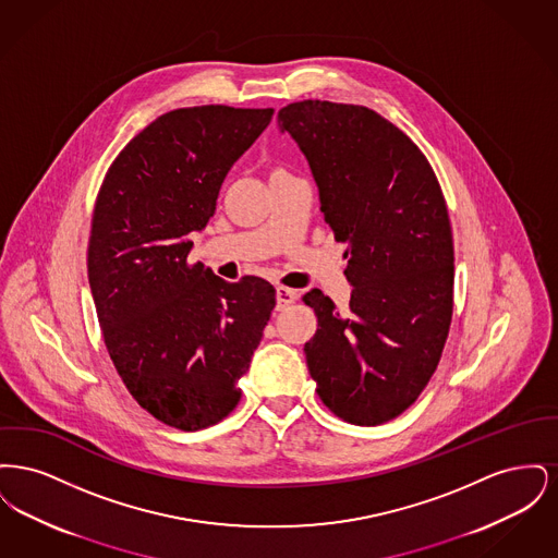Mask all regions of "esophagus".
<instances>
[{
    "mask_svg": "<svg viewBox=\"0 0 558 558\" xmlns=\"http://www.w3.org/2000/svg\"><path fill=\"white\" fill-rule=\"evenodd\" d=\"M294 299H296V292L292 291V289H287V287H278L276 289V301H278V310L280 312L292 305Z\"/></svg>",
    "mask_w": 558,
    "mask_h": 558,
    "instance_id": "obj_1",
    "label": "esophagus"
}]
</instances>
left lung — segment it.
<instances>
[{
	"label": "left lung",
	"mask_w": 558,
	"mask_h": 558,
	"mask_svg": "<svg viewBox=\"0 0 558 558\" xmlns=\"http://www.w3.org/2000/svg\"><path fill=\"white\" fill-rule=\"evenodd\" d=\"M312 167L319 209L347 242L349 307L303 294L318 330L305 343L324 405L351 425L399 416L439 364L453 307V240L441 186L421 148L357 105L292 102L278 112Z\"/></svg>",
	"instance_id": "1"
}]
</instances>
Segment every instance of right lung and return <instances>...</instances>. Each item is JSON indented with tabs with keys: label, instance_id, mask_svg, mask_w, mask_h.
<instances>
[{
	"label": "right lung",
	"instance_id": "add662e5",
	"mask_svg": "<svg viewBox=\"0 0 558 558\" xmlns=\"http://www.w3.org/2000/svg\"><path fill=\"white\" fill-rule=\"evenodd\" d=\"M274 108H178L137 133L108 167L92 215L87 276L108 355L157 421L198 430L240 401L276 305L257 276L226 282L190 264L232 165Z\"/></svg>",
	"mask_w": 558,
	"mask_h": 558
}]
</instances>
